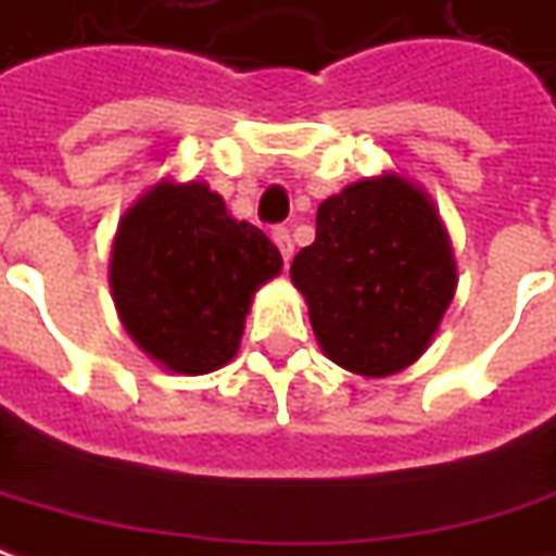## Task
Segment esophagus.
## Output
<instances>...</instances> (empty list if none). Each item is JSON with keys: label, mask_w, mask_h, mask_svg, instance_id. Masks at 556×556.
<instances>
[{"label": "esophagus", "mask_w": 556, "mask_h": 556, "mask_svg": "<svg viewBox=\"0 0 556 556\" xmlns=\"http://www.w3.org/2000/svg\"><path fill=\"white\" fill-rule=\"evenodd\" d=\"M271 241L278 244V251H281V256H285V263H290V256H293V238H290V232H287L285 226H275V229H271Z\"/></svg>", "instance_id": "1"}]
</instances>
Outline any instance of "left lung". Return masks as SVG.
Masks as SVG:
<instances>
[{
	"mask_svg": "<svg viewBox=\"0 0 556 556\" xmlns=\"http://www.w3.org/2000/svg\"><path fill=\"white\" fill-rule=\"evenodd\" d=\"M315 241L293 256L315 337L330 361L389 376L428 349L456 290L441 219L407 180L345 186L318 207Z\"/></svg>",
	"mask_w": 556,
	"mask_h": 556,
	"instance_id": "obj_1",
	"label": "left lung"
}]
</instances>
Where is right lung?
I'll use <instances>...</instances> for the list:
<instances>
[{
	"mask_svg": "<svg viewBox=\"0 0 556 556\" xmlns=\"http://www.w3.org/2000/svg\"><path fill=\"white\" fill-rule=\"evenodd\" d=\"M281 271L263 229L204 182H159L118 223L113 296L134 342L186 376L232 361L256 287Z\"/></svg>",
	"mask_w": 556,
	"mask_h": 556,
	"instance_id": "1",
	"label": "right lung"
}]
</instances>
